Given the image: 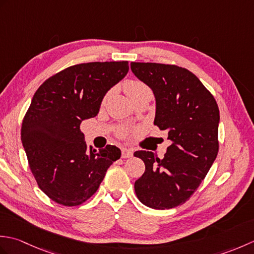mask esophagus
<instances>
[{"mask_svg": "<svg viewBox=\"0 0 254 254\" xmlns=\"http://www.w3.org/2000/svg\"><path fill=\"white\" fill-rule=\"evenodd\" d=\"M133 156V150L128 148H122L121 149V157L122 158H130Z\"/></svg>", "mask_w": 254, "mask_h": 254, "instance_id": "esophagus-1", "label": "esophagus"}]
</instances>
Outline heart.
<instances>
[{
	"label": "heart",
	"instance_id": "obj_1",
	"mask_svg": "<svg viewBox=\"0 0 254 254\" xmlns=\"http://www.w3.org/2000/svg\"><path fill=\"white\" fill-rule=\"evenodd\" d=\"M123 87H124V91H126V94L128 96V98H130L131 100L136 98V97H138V96L143 95V94L152 93V90H150L148 86L144 82H142V80H138V79L127 80V82L124 83ZM118 133H119V135H124V134H126V128H120Z\"/></svg>",
	"mask_w": 254,
	"mask_h": 254
}]
</instances>
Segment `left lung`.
<instances>
[{"mask_svg": "<svg viewBox=\"0 0 254 254\" xmlns=\"http://www.w3.org/2000/svg\"><path fill=\"white\" fill-rule=\"evenodd\" d=\"M131 69L153 90L154 124L168 133L171 142L161 159L146 150L134 153L145 164L134 189L146 206L169 209L190 198L216 159L219 109L213 95L187 68L132 62Z\"/></svg>", "mask_w": 254, "mask_h": 254, "instance_id": "obj_1", "label": "left lung"}]
</instances>
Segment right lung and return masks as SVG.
Masks as SVG:
<instances>
[{"instance_id": "add662e5", "label": "right lung", "mask_w": 254, "mask_h": 254, "mask_svg": "<svg viewBox=\"0 0 254 254\" xmlns=\"http://www.w3.org/2000/svg\"><path fill=\"white\" fill-rule=\"evenodd\" d=\"M127 61L69 66L37 89L21 126V143L40 190L64 206H77L98 190L121 150L87 148L80 123L99 112L107 91L126 76Z\"/></svg>"}]
</instances>
